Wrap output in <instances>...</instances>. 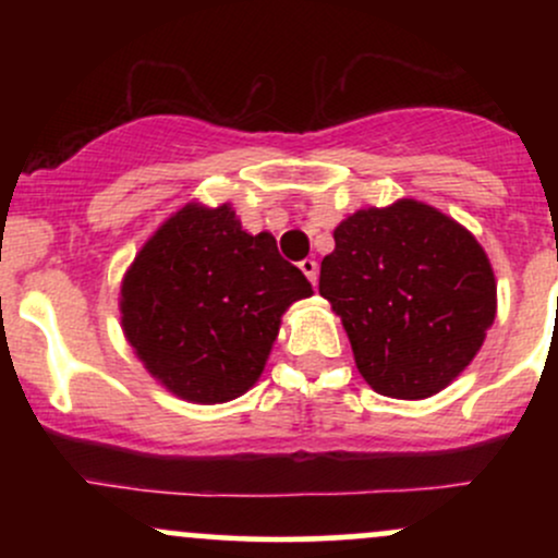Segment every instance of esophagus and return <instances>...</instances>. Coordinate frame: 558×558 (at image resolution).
Returning a JSON list of instances; mask_svg holds the SVG:
<instances>
[{
    "instance_id": "1",
    "label": "esophagus",
    "mask_w": 558,
    "mask_h": 558,
    "mask_svg": "<svg viewBox=\"0 0 558 558\" xmlns=\"http://www.w3.org/2000/svg\"><path fill=\"white\" fill-rule=\"evenodd\" d=\"M299 267H301V272H304L306 278H310V283L315 286V283H317V275H319V267H317V262H315V259H304V262H301Z\"/></svg>"
}]
</instances>
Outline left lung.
Listing matches in <instances>:
<instances>
[{"label": "left lung", "instance_id": "8db88e82", "mask_svg": "<svg viewBox=\"0 0 558 558\" xmlns=\"http://www.w3.org/2000/svg\"><path fill=\"white\" fill-rule=\"evenodd\" d=\"M332 239L319 296L341 317L356 369L390 399L440 393L475 360L496 319L485 248L417 198L356 209Z\"/></svg>", "mask_w": 558, "mask_h": 558}]
</instances>
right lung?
Instances as JSON below:
<instances>
[{"label":"right lung","instance_id":"add662e5","mask_svg":"<svg viewBox=\"0 0 558 558\" xmlns=\"http://www.w3.org/2000/svg\"><path fill=\"white\" fill-rule=\"evenodd\" d=\"M312 286L270 233H246L230 204L189 202L141 246L120 286V325L162 388L226 403L259 380L280 317Z\"/></svg>","mask_w":558,"mask_h":558}]
</instances>
